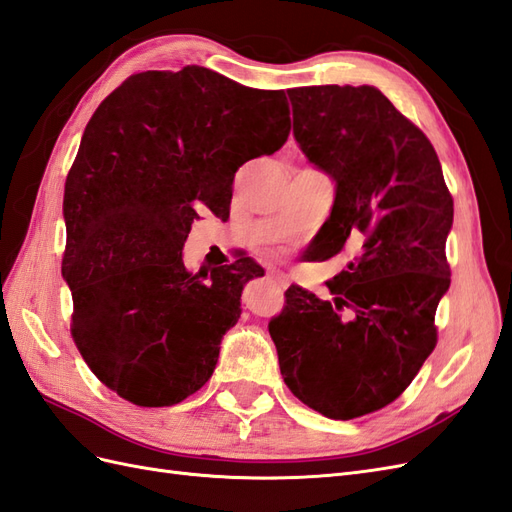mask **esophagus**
Returning <instances> with one entry per match:
<instances>
[{
    "mask_svg": "<svg viewBox=\"0 0 512 512\" xmlns=\"http://www.w3.org/2000/svg\"><path fill=\"white\" fill-rule=\"evenodd\" d=\"M268 279L274 283V285H279V287H287L290 285V277H287L285 272H281V270H268Z\"/></svg>",
    "mask_w": 512,
    "mask_h": 512,
    "instance_id": "1",
    "label": "esophagus"
}]
</instances>
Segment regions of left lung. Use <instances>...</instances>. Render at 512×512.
<instances>
[{
	"label": "left lung",
	"mask_w": 512,
	"mask_h": 512,
	"mask_svg": "<svg viewBox=\"0 0 512 512\" xmlns=\"http://www.w3.org/2000/svg\"><path fill=\"white\" fill-rule=\"evenodd\" d=\"M287 95L300 151L335 181L313 255L357 253L326 281L329 300L287 287L268 331L294 396L324 417L355 419L396 400L437 346L454 201L435 147L378 88L329 84Z\"/></svg>",
	"instance_id": "8db88e82"
}]
</instances>
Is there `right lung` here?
Masks as SVG:
<instances>
[{
	"mask_svg": "<svg viewBox=\"0 0 512 512\" xmlns=\"http://www.w3.org/2000/svg\"><path fill=\"white\" fill-rule=\"evenodd\" d=\"M283 90L205 67L131 75L88 121L64 183L71 335L99 381L138 406L199 391L240 318L251 257L192 274L181 251L201 209L229 218L233 177L290 136Z\"/></svg>",
	"mask_w": 512,
	"mask_h": 512,
	"instance_id": "1",
	"label": "right lung"
}]
</instances>
